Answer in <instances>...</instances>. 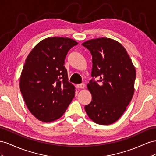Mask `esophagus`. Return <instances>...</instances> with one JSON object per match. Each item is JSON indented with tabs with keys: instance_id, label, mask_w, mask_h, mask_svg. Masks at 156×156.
I'll return each instance as SVG.
<instances>
[{
	"instance_id": "esophagus-1",
	"label": "esophagus",
	"mask_w": 156,
	"mask_h": 156,
	"mask_svg": "<svg viewBox=\"0 0 156 156\" xmlns=\"http://www.w3.org/2000/svg\"><path fill=\"white\" fill-rule=\"evenodd\" d=\"M76 87L78 89H83L84 87H85V84H84V83L78 84V85H76Z\"/></svg>"
}]
</instances>
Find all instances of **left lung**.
<instances>
[{"label": "left lung", "mask_w": 156, "mask_h": 156, "mask_svg": "<svg viewBox=\"0 0 156 156\" xmlns=\"http://www.w3.org/2000/svg\"><path fill=\"white\" fill-rule=\"evenodd\" d=\"M82 46L90 50L93 63V78L87 85L92 101L85 106L86 112L95 123L110 125L122 116L132 99L135 68L126 49L113 39H91Z\"/></svg>", "instance_id": "obj_1"}]
</instances>
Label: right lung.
<instances>
[{
    "label": "right lung",
    "mask_w": 156,
    "mask_h": 156,
    "mask_svg": "<svg viewBox=\"0 0 156 156\" xmlns=\"http://www.w3.org/2000/svg\"><path fill=\"white\" fill-rule=\"evenodd\" d=\"M77 44L69 38H48L27 57L20 90L29 111L40 121L50 122L61 118L75 95L64 64L68 51Z\"/></svg>",
    "instance_id": "obj_1"
}]
</instances>
